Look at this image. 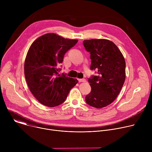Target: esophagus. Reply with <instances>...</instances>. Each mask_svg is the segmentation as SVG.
<instances>
[{
	"instance_id": "34e87169",
	"label": "esophagus",
	"mask_w": 152,
	"mask_h": 152,
	"mask_svg": "<svg viewBox=\"0 0 152 152\" xmlns=\"http://www.w3.org/2000/svg\"><path fill=\"white\" fill-rule=\"evenodd\" d=\"M78 80H79V82H80L86 81V80L85 79H78Z\"/></svg>"
}]
</instances>
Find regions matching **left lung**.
Segmentation results:
<instances>
[{"label": "left lung", "mask_w": 152, "mask_h": 152, "mask_svg": "<svg viewBox=\"0 0 152 152\" xmlns=\"http://www.w3.org/2000/svg\"><path fill=\"white\" fill-rule=\"evenodd\" d=\"M85 49L90 52V69L97 76L88 79L91 92L85 97L88 104L102 108L112 103L119 94L126 78V62L114 43L106 39L83 41Z\"/></svg>", "instance_id": "obj_1"}]
</instances>
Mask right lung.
Segmentation results:
<instances>
[{"instance_id":"add662e5","label":"right lung","mask_w":152,"mask_h":152,"mask_svg":"<svg viewBox=\"0 0 152 152\" xmlns=\"http://www.w3.org/2000/svg\"><path fill=\"white\" fill-rule=\"evenodd\" d=\"M77 41L48 33L30 46L25 61V78L31 92L42 104L54 107L62 103L77 83L76 79L59 75L58 67Z\"/></svg>"}]
</instances>
